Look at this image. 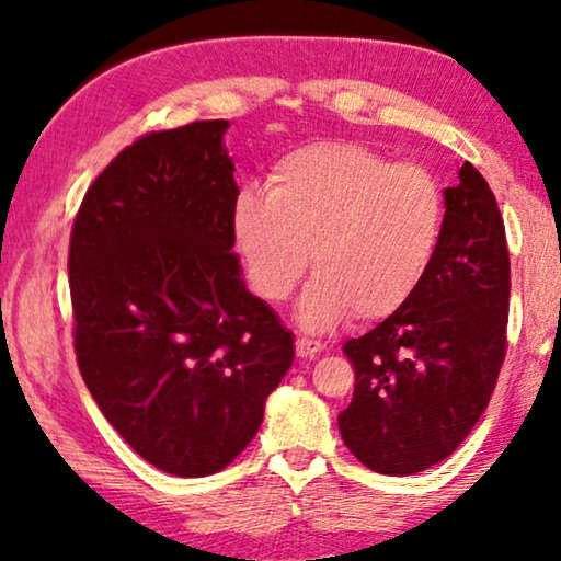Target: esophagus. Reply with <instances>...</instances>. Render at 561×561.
Returning <instances> with one entry per match:
<instances>
[{
    "instance_id": "obj_1",
    "label": "esophagus",
    "mask_w": 561,
    "mask_h": 561,
    "mask_svg": "<svg viewBox=\"0 0 561 561\" xmlns=\"http://www.w3.org/2000/svg\"><path fill=\"white\" fill-rule=\"evenodd\" d=\"M321 350H324V344L317 342V340H306V336H298V340H296V355L304 357V359L319 355Z\"/></svg>"
}]
</instances>
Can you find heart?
<instances>
[{"label":"heart","instance_id":"b5f03b06","mask_svg":"<svg viewBox=\"0 0 561 561\" xmlns=\"http://www.w3.org/2000/svg\"><path fill=\"white\" fill-rule=\"evenodd\" d=\"M232 242L250 288L280 304L319 271L298 301L306 332L382 321L419 294L439 257L447 196L436 175L357 142H313L283 156L267 196L234 198Z\"/></svg>","mask_w":561,"mask_h":561}]
</instances>
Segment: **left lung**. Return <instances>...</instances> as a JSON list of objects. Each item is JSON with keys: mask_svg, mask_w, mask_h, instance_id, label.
<instances>
[{"mask_svg": "<svg viewBox=\"0 0 561 561\" xmlns=\"http://www.w3.org/2000/svg\"><path fill=\"white\" fill-rule=\"evenodd\" d=\"M439 257L411 304L344 344L355 393L340 434L359 462L405 478L447 459L478 424L505 357L511 260L488 181L459 165Z\"/></svg>", "mask_w": 561, "mask_h": 561, "instance_id": "left-lung-1", "label": "left lung"}]
</instances>
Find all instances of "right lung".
<instances>
[{"label": "right lung", "mask_w": 561, "mask_h": 561, "mask_svg": "<svg viewBox=\"0 0 561 561\" xmlns=\"http://www.w3.org/2000/svg\"><path fill=\"white\" fill-rule=\"evenodd\" d=\"M227 129L202 119L122 150L83 196L68 252L83 382L122 439L175 478L232 462L294 363V334L232 250Z\"/></svg>", "instance_id": "obj_1"}]
</instances>
